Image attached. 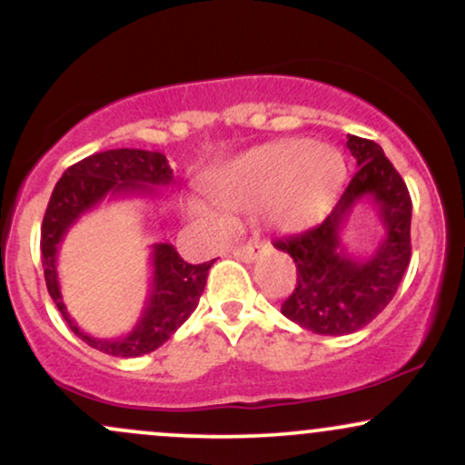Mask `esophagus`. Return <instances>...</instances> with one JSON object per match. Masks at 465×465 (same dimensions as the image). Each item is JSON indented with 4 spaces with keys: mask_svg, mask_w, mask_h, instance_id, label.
Returning a JSON list of instances; mask_svg holds the SVG:
<instances>
[{
    "mask_svg": "<svg viewBox=\"0 0 465 465\" xmlns=\"http://www.w3.org/2000/svg\"><path fill=\"white\" fill-rule=\"evenodd\" d=\"M260 253V244H244V247H236L233 249V255L242 262H253Z\"/></svg>",
    "mask_w": 465,
    "mask_h": 465,
    "instance_id": "obj_1",
    "label": "esophagus"
}]
</instances>
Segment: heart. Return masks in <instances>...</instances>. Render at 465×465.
I'll list each match as a JSON object with an SVG mask.
<instances>
[{
  "instance_id": "b5f03b06",
  "label": "heart",
  "mask_w": 465,
  "mask_h": 465,
  "mask_svg": "<svg viewBox=\"0 0 465 465\" xmlns=\"http://www.w3.org/2000/svg\"><path fill=\"white\" fill-rule=\"evenodd\" d=\"M343 181L345 159L339 148L284 140L238 154L212 174L207 188L229 214L264 205L271 227L297 232L332 210ZM190 212L214 229L227 227V216L203 203H190Z\"/></svg>"
}]
</instances>
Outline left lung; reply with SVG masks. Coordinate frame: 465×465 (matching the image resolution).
I'll return each instance as SVG.
<instances>
[{"label":"left lung","instance_id":"8db88e82","mask_svg":"<svg viewBox=\"0 0 465 465\" xmlns=\"http://www.w3.org/2000/svg\"><path fill=\"white\" fill-rule=\"evenodd\" d=\"M356 174L322 225L275 240L297 266V286L282 314L314 334L343 336L365 328L396 295L411 260V196L376 142L348 135ZM371 204L383 238L367 256L349 253L344 225L354 206Z\"/></svg>","mask_w":465,"mask_h":465}]
</instances>
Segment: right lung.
<instances>
[{
    "instance_id": "1",
    "label": "right lung",
    "mask_w": 465,
    "mask_h": 465,
    "mask_svg": "<svg viewBox=\"0 0 465 465\" xmlns=\"http://www.w3.org/2000/svg\"><path fill=\"white\" fill-rule=\"evenodd\" d=\"M170 185H174V177L165 154L140 151V148H115V151L89 154L83 162L67 168L47 203L44 227H41V255H44L47 292L72 332L94 350L109 356L135 359L162 348L199 306L207 271L212 269L214 260L188 264L173 244L154 242L151 247V291L143 302L140 319L124 336L100 339L84 332L69 317L58 284V249L78 218L92 212L103 201L131 199V196L154 201L162 196V188Z\"/></svg>"
}]
</instances>
